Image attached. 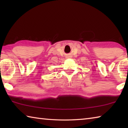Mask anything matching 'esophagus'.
Returning <instances> with one entry per match:
<instances>
[{
  "instance_id": "34e87169",
  "label": "esophagus",
  "mask_w": 128,
  "mask_h": 128,
  "mask_svg": "<svg viewBox=\"0 0 128 128\" xmlns=\"http://www.w3.org/2000/svg\"><path fill=\"white\" fill-rule=\"evenodd\" d=\"M71 57H72V56H71L70 55H68L66 56V59H68V58H70Z\"/></svg>"
}]
</instances>
